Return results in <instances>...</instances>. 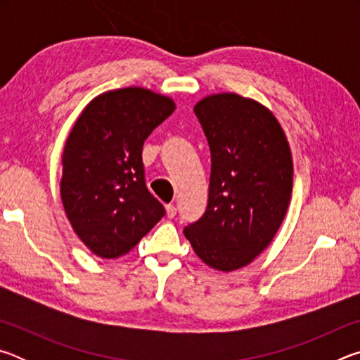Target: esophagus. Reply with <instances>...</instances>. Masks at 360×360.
<instances>
[{"mask_svg":"<svg viewBox=\"0 0 360 360\" xmlns=\"http://www.w3.org/2000/svg\"><path fill=\"white\" fill-rule=\"evenodd\" d=\"M165 210H167V216H168L169 219H173V217L176 216V212H178V210H176L174 205H167Z\"/></svg>","mask_w":360,"mask_h":360,"instance_id":"34e87169","label":"esophagus"}]
</instances>
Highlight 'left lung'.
Returning <instances> with one entry per match:
<instances>
[{
  "instance_id": "obj_1",
  "label": "left lung",
  "mask_w": 360,
  "mask_h": 360,
  "mask_svg": "<svg viewBox=\"0 0 360 360\" xmlns=\"http://www.w3.org/2000/svg\"><path fill=\"white\" fill-rule=\"evenodd\" d=\"M211 150L208 206L184 229L195 254L219 271L251 264L281 227L292 195L290 148L270 109L236 94L193 108Z\"/></svg>"
}]
</instances>
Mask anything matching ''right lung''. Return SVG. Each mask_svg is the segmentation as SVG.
<instances>
[{
	"instance_id": "right-lung-1",
	"label": "right lung",
	"mask_w": 360,
	"mask_h": 360,
	"mask_svg": "<svg viewBox=\"0 0 360 360\" xmlns=\"http://www.w3.org/2000/svg\"><path fill=\"white\" fill-rule=\"evenodd\" d=\"M169 96L143 87L101 94L84 108L63 148L62 203L95 255L130 252L165 214L144 181L143 144L173 114Z\"/></svg>"
}]
</instances>
